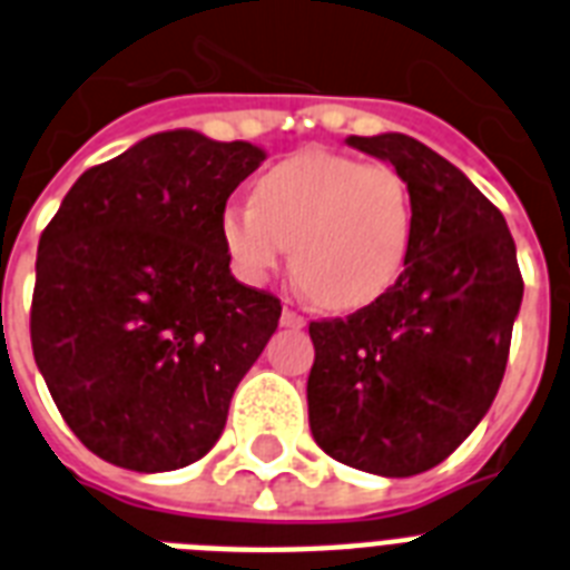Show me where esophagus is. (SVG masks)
<instances>
[{"instance_id": "obj_1", "label": "esophagus", "mask_w": 570, "mask_h": 570, "mask_svg": "<svg viewBox=\"0 0 570 570\" xmlns=\"http://www.w3.org/2000/svg\"><path fill=\"white\" fill-rule=\"evenodd\" d=\"M281 325L293 327V331H301V327L307 325V322H304V316L293 313V309H284V313H281Z\"/></svg>"}]
</instances>
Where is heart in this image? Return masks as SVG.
I'll list each match as a JSON object with an SVG mask.
<instances>
[{"instance_id": "obj_1", "label": "heart", "mask_w": 570, "mask_h": 570, "mask_svg": "<svg viewBox=\"0 0 570 570\" xmlns=\"http://www.w3.org/2000/svg\"><path fill=\"white\" fill-rule=\"evenodd\" d=\"M219 228L245 284H263L293 248L301 286L327 307L354 309L381 298L404 269L413 193L386 164L307 151L263 175L254 205L225 207Z\"/></svg>"}]
</instances>
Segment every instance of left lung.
<instances>
[{"instance_id":"1","label":"left lung","mask_w":570,"mask_h":570,"mask_svg":"<svg viewBox=\"0 0 570 570\" xmlns=\"http://www.w3.org/2000/svg\"><path fill=\"white\" fill-rule=\"evenodd\" d=\"M413 193L404 272L348 318L309 322V430L351 469L413 478L448 460L501 390L524 281L503 213L406 134L348 137Z\"/></svg>"}]
</instances>
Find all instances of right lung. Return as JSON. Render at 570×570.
<instances>
[{
	"label": "right lung",
	"mask_w": 570,
	"mask_h": 570,
	"mask_svg": "<svg viewBox=\"0 0 570 570\" xmlns=\"http://www.w3.org/2000/svg\"><path fill=\"white\" fill-rule=\"evenodd\" d=\"M261 146L175 128L72 184L37 248L31 348L60 415L119 469L202 460L281 301L230 275L228 196Z\"/></svg>",
	"instance_id": "right-lung-1"
}]
</instances>
